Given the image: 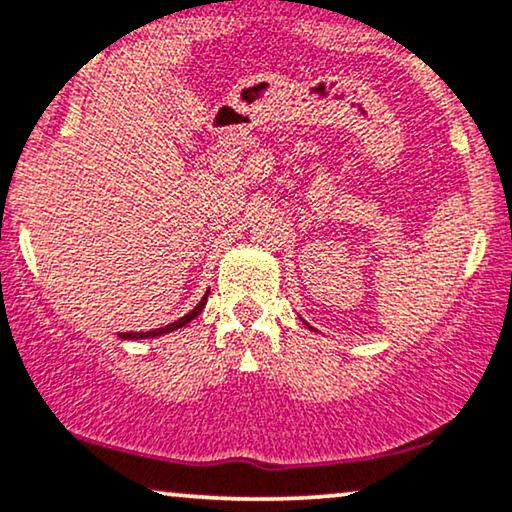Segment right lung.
Listing matches in <instances>:
<instances>
[{
	"label": "right lung",
	"mask_w": 512,
	"mask_h": 512,
	"mask_svg": "<svg viewBox=\"0 0 512 512\" xmlns=\"http://www.w3.org/2000/svg\"><path fill=\"white\" fill-rule=\"evenodd\" d=\"M208 295H210V293H205L203 300H200V302L196 304V307L191 309L189 314H186V316H181L179 321L170 323V326L155 328V331H146V333H120V335H122V338H127V340H144V338H155V335H165V333H170V331H177V328L186 326V323L193 321V319H196V316H198L200 312H203V307H205V300H208Z\"/></svg>",
	"instance_id": "add662e5"
}]
</instances>
